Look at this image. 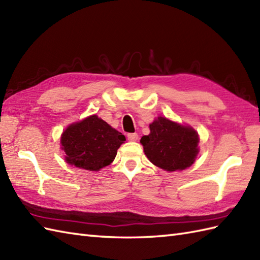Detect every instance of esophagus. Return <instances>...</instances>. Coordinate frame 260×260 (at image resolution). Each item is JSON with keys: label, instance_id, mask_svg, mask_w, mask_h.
I'll return each mask as SVG.
<instances>
[{"label": "esophagus", "instance_id": "esophagus-1", "mask_svg": "<svg viewBox=\"0 0 260 260\" xmlns=\"http://www.w3.org/2000/svg\"><path fill=\"white\" fill-rule=\"evenodd\" d=\"M127 138L129 142H135L138 140V134L137 133H131V134L127 135Z\"/></svg>", "mask_w": 260, "mask_h": 260}]
</instances>
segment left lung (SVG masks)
Here are the masks:
<instances>
[{
    "instance_id": "1",
    "label": "left lung",
    "mask_w": 260,
    "mask_h": 260,
    "mask_svg": "<svg viewBox=\"0 0 260 260\" xmlns=\"http://www.w3.org/2000/svg\"><path fill=\"white\" fill-rule=\"evenodd\" d=\"M150 133L141 138L147 158L167 172L183 171L194 164L199 152L198 133L166 117L149 124Z\"/></svg>"
}]
</instances>
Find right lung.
<instances>
[{
  "label": "right lung",
  "instance_id": "obj_1",
  "mask_svg": "<svg viewBox=\"0 0 260 260\" xmlns=\"http://www.w3.org/2000/svg\"><path fill=\"white\" fill-rule=\"evenodd\" d=\"M126 141L122 133L104 122L98 115L71 124L61 136V148L65 160L82 170L98 172L110 165L117 149Z\"/></svg>",
  "mask_w": 260,
  "mask_h": 260
}]
</instances>
